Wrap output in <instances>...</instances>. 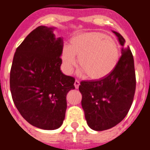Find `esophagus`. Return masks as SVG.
Instances as JSON below:
<instances>
[{
  "mask_svg": "<svg viewBox=\"0 0 150 150\" xmlns=\"http://www.w3.org/2000/svg\"><path fill=\"white\" fill-rule=\"evenodd\" d=\"M74 86H75V88H79V81L78 80V79H76V80H75V83H74Z\"/></svg>",
  "mask_w": 150,
  "mask_h": 150,
  "instance_id": "1",
  "label": "esophagus"
}]
</instances>
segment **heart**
<instances>
[{"label": "heart", "instance_id": "b5f03b06", "mask_svg": "<svg viewBox=\"0 0 150 150\" xmlns=\"http://www.w3.org/2000/svg\"><path fill=\"white\" fill-rule=\"evenodd\" d=\"M78 64L91 79H100L110 74L120 60V50L115 40L99 31L84 32L73 36L69 46L62 52L64 71L71 73Z\"/></svg>", "mask_w": 150, "mask_h": 150}]
</instances>
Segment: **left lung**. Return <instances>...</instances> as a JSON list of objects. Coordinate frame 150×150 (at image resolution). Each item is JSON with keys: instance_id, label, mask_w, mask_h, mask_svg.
<instances>
[{"instance_id": "8db88e82", "label": "left lung", "mask_w": 150, "mask_h": 150, "mask_svg": "<svg viewBox=\"0 0 150 150\" xmlns=\"http://www.w3.org/2000/svg\"><path fill=\"white\" fill-rule=\"evenodd\" d=\"M122 46V55L117 66L103 79L82 81V107L87 124L95 131L114 127L128 114L136 88L134 64L129 46L120 33L112 31Z\"/></svg>"}]
</instances>
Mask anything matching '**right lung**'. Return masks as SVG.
I'll list each match as a JSON object with an SVG mask.
<instances>
[{"label": "right lung", "instance_id": "add662e5", "mask_svg": "<svg viewBox=\"0 0 150 150\" xmlns=\"http://www.w3.org/2000/svg\"><path fill=\"white\" fill-rule=\"evenodd\" d=\"M54 28L39 26L18 46L10 70L13 102L22 117L33 126L55 130L63 123L66 96L74 89L75 79L60 70L63 40Z\"/></svg>", "mask_w": 150, "mask_h": 150}]
</instances>
